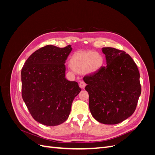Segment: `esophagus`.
Listing matches in <instances>:
<instances>
[{
    "mask_svg": "<svg viewBox=\"0 0 155 155\" xmlns=\"http://www.w3.org/2000/svg\"><path fill=\"white\" fill-rule=\"evenodd\" d=\"M85 86H86V83L84 81H80V83H79V87H80L81 88H84L85 87Z\"/></svg>",
    "mask_w": 155,
    "mask_h": 155,
    "instance_id": "1",
    "label": "esophagus"
}]
</instances>
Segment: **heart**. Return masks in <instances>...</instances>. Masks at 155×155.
I'll return each instance as SVG.
<instances>
[{
    "instance_id": "obj_1",
    "label": "heart",
    "mask_w": 155,
    "mask_h": 155,
    "mask_svg": "<svg viewBox=\"0 0 155 155\" xmlns=\"http://www.w3.org/2000/svg\"><path fill=\"white\" fill-rule=\"evenodd\" d=\"M104 62V57L93 51H77L70 59V64L74 70L78 72L85 71L88 74L98 71Z\"/></svg>"
}]
</instances>
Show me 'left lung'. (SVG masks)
Here are the masks:
<instances>
[{
	"mask_svg": "<svg viewBox=\"0 0 155 155\" xmlns=\"http://www.w3.org/2000/svg\"><path fill=\"white\" fill-rule=\"evenodd\" d=\"M107 66L83 78L89 95V109L97 121L108 125L122 122L132 115L141 94L137 64L125 51L105 47Z\"/></svg>",
	"mask_w": 155,
	"mask_h": 155,
	"instance_id": "left-lung-1",
	"label": "left lung"
}]
</instances>
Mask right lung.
<instances>
[{
  "instance_id": "right-lung-1",
  "label": "right lung",
  "mask_w": 155,
  "mask_h": 155,
  "mask_svg": "<svg viewBox=\"0 0 155 155\" xmlns=\"http://www.w3.org/2000/svg\"><path fill=\"white\" fill-rule=\"evenodd\" d=\"M72 48L46 45L28 58L21 70L22 97L35 121L55 126L68 118L73 100L81 91L65 78L64 63Z\"/></svg>"
}]
</instances>
